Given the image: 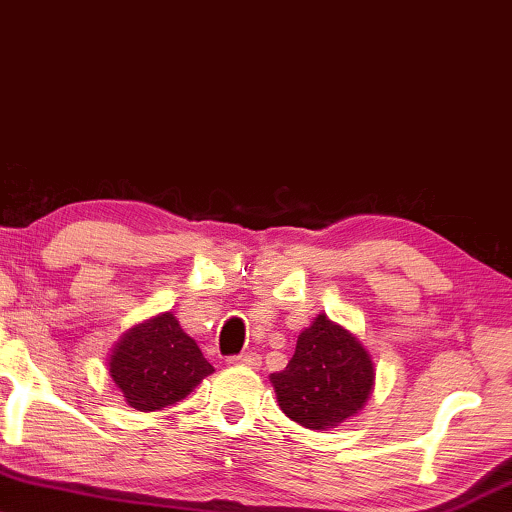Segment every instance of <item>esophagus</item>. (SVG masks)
<instances>
[{
    "label": "esophagus",
    "instance_id": "1",
    "mask_svg": "<svg viewBox=\"0 0 512 512\" xmlns=\"http://www.w3.org/2000/svg\"><path fill=\"white\" fill-rule=\"evenodd\" d=\"M227 364L229 366H248V369H259V364H262V357H259L257 352H241V355L227 357Z\"/></svg>",
    "mask_w": 512,
    "mask_h": 512
}]
</instances>
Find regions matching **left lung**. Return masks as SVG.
Wrapping results in <instances>:
<instances>
[{
	"instance_id": "1",
	"label": "left lung",
	"mask_w": 512,
	"mask_h": 512,
	"mask_svg": "<svg viewBox=\"0 0 512 512\" xmlns=\"http://www.w3.org/2000/svg\"><path fill=\"white\" fill-rule=\"evenodd\" d=\"M269 380L290 420L327 431L362 413L376 387V364L350 329L320 313L299 334L285 371Z\"/></svg>"
}]
</instances>
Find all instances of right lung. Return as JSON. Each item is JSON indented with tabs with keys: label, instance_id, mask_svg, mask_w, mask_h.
<instances>
[{
	"label": "right lung",
	"instance_id": "right-lung-1",
	"mask_svg": "<svg viewBox=\"0 0 512 512\" xmlns=\"http://www.w3.org/2000/svg\"><path fill=\"white\" fill-rule=\"evenodd\" d=\"M106 366L115 390L141 413L185 399L215 371L169 311L129 327L111 348Z\"/></svg>",
	"mask_w": 512,
	"mask_h": 512
}]
</instances>
